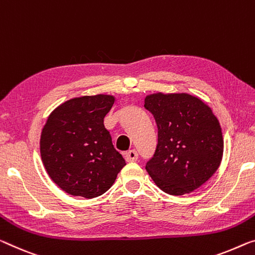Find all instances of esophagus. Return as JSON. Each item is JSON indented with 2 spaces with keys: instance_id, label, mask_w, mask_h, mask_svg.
I'll use <instances>...</instances> for the list:
<instances>
[{
  "instance_id": "esophagus-1",
  "label": "esophagus",
  "mask_w": 255,
  "mask_h": 255,
  "mask_svg": "<svg viewBox=\"0 0 255 255\" xmlns=\"http://www.w3.org/2000/svg\"><path fill=\"white\" fill-rule=\"evenodd\" d=\"M136 159H138V152L134 149L128 151L127 154H125V160H127V162H135Z\"/></svg>"
}]
</instances>
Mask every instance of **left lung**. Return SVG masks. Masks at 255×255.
<instances>
[{
  "instance_id": "1",
  "label": "left lung",
  "mask_w": 255,
  "mask_h": 255,
  "mask_svg": "<svg viewBox=\"0 0 255 255\" xmlns=\"http://www.w3.org/2000/svg\"><path fill=\"white\" fill-rule=\"evenodd\" d=\"M144 108L157 124L158 142L146 170L164 193L181 196L205 183L220 166L223 138L209 106L187 93H154Z\"/></svg>"
}]
</instances>
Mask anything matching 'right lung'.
Listing matches in <instances>:
<instances>
[{"mask_svg":"<svg viewBox=\"0 0 255 255\" xmlns=\"http://www.w3.org/2000/svg\"><path fill=\"white\" fill-rule=\"evenodd\" d=\"M114 101L108 95L74 98L54 109L43 128V164L54 183L69 195H103L127 165L104 125Z\"/></svg>","mask_w":255,"mask_h":255,"instance_id":"right-lung-1","label":"right lung"}]
</instances>
